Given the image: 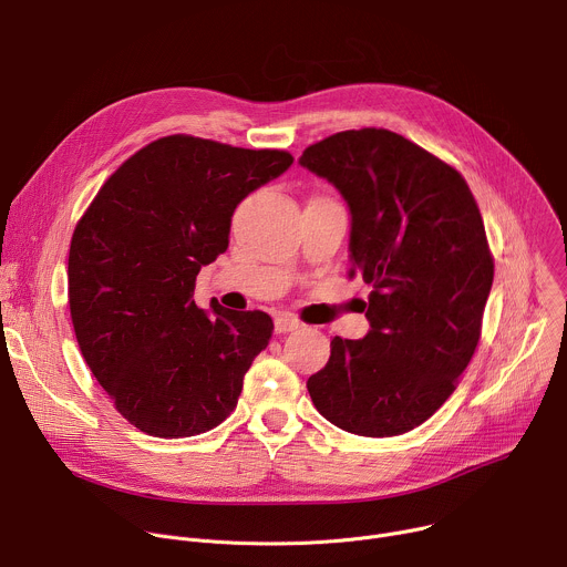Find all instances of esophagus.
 Masks as SVG:
<instances>
[{"mask_svg": "<svg viewBox=\"0 0 567 567\" xmlns=\"http://www.w3.org/2000/svg\"><path fill=\"white\" fill-rule=\"evenodd\" d=\"M301 329V322L292 316H288V312H281V316L275 318V331L277 333H288V331H297Z\"/></svg>", "mask_w": 567, "mask_h": 567, "instance_id": "esophagus-1", "label": "esophagus"}]
</instances>
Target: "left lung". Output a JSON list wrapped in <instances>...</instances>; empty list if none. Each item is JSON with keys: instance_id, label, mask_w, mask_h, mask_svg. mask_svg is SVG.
<instances>
[{"instance_id": "1", "label": "left lung", "mask_w": 567, "mask_h": 567, "mask_svg": "<svg viewBox=\"0 0 567 567\" xmlns=\"http://www.w3.org/2000/svg\"><path fill=\"white\" fill-rule=\"evenodd\" d=\"M299 164L336 184L351 212V268L371 286L362 340H331L308 394L333 425L396 436L455 392L480 336L493 255L464 175L385 131L310 144Z\"/></svg>"}]
</instances>
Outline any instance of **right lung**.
<instances>
[{
	"instance_id": "1",
	"label": "right lung",
	"mask_w": 567,
	"mask_h": 567,
	"mask_svg": "<svg viewBox=\"0 0 567 567\" xmlns=\"http://www.w3.org/2000/svg\"><path fill=\"white\" fill-rule=\"evenodd\" d=\"M292 164L288 151L168 135L125 159L76 223L68 297L81 353L116 412L179 439L223 423L270 342L264 310L194 301L229 243L236 205Z\"/></svg>"
}]
</instances>
